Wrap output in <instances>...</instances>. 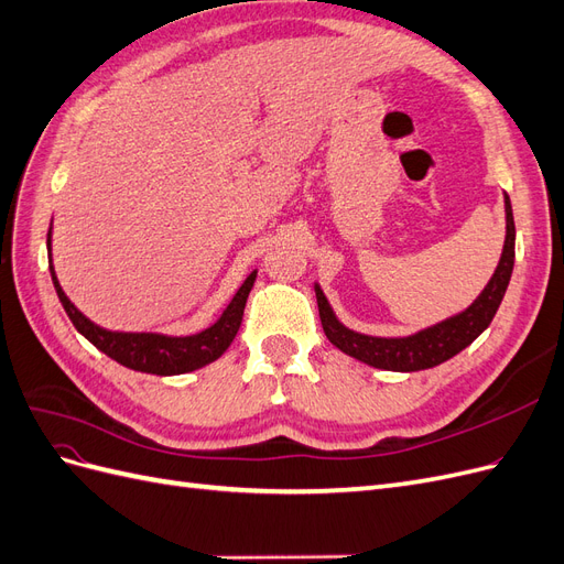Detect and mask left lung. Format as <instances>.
<instances>
[{
  "label": "left lung",
  "mask_w": 564,
  "mask_h": 564,
  "mask_svg": "<svg viewBox=\"0 0 564 564\" xmlns=\"http://www.w3.org/2000/svg\"><path fill=\"white\" fill-rule=\"evenodd\" d=\"M503 202H506V242H503L499 265L494 270L487 286L482 289V294L477 296L464 313L442 319L433 324V327L421 329L412 336H398V338L367 336V334L348 329L346 324H340L332 311L327 296L322 294L319 284H315L322 329L332 344L338 350L355 357V360L377 369H388V371L431 369L447 362L449 357L468 348L473 340L489 327L494 315H497L508 289L510 275H513L516 220H513V207H510V197L503 195Z\"/></svg>",
  "instance_id": "8db88e82"
}]
</instances>
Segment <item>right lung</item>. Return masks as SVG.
<instances>
[{
	"instance_id": "1",
	"label": "right lung",
	"mask_w": 564,
	"mask_h": 564,
	"mask_svg": "<svg viewBox=\"0 0 564 564\" xmlns=\"http://www.w3.org/2000/svg\"><path fill=\"white\" fill-rule=\"evenodd\" d=\"M46 249H48V259H51V230L46 235ZM51 270V280H54L56 294L63 303V308L67 317L73 319L75 329L91 340V344L112 357L115 362L124 365L133 371H143V373H158V377H174V373H185V371H195L204 365H209L218 360L220 355L228 350L232 344V338L237 336V329L242 324L245 315V305L247 296L251 292V286L256 282V270L242 282V286L237 289V294L228 303V308L224 311L209 329H204L193 336H164V334H131V332H110L98 327L89 317H84L75 303L65 296V292L58 284L54 263L48 261Z\"/></svg>"
}]
</instances>
